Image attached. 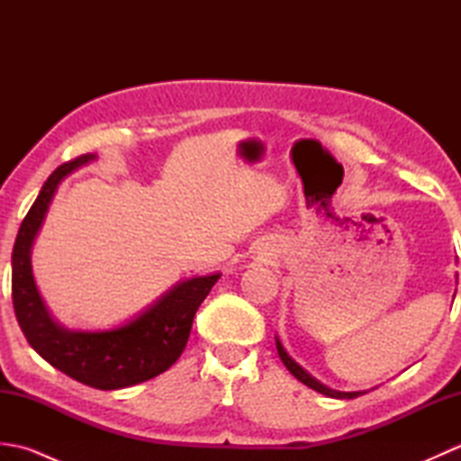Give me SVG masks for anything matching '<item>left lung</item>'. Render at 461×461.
Returning <instances> with one entry per match:
<instances>
[{"instance_id":"left-lung-1","label":"left lung","mask_w":461,"mask_h":461,"mask_svg":"<svg viewBox=\"0 0 461 461\" xmlns=\"http://www.w3.org/2000/svg\"><path fill=\"white\" fill-rule=\"evenodd\" d=\"M454 297H456V295H454ZM276 345H277V355H279L283 365H285L287 370L291 372V375L295 376L297 380H301L305 386H309V388H312V390H317V393L325 394V396H330V398H357V396H360V394H366V390H357V393H340V390H332V388L325 386V384H322V382H319L315 376H311L305 368L299 366L297 362L287 355V350H285V347L281 345V340H279L277 335H276Z\"/></svg>"}]
</instances>
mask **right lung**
<instances>
[{"instance_id": "right-lung-1", "label": "right lung", "mask_w": 461, "mask_h": 461, "mask_svg": "<svg viewBox=\"0 0 461 461\" xmlns=\"http://www.w3.org/2000/svg\"><path fill=\"white\" fill-rule=\"evenodd\" d=\"M96 160L83 154L49 176L17 231L12 253V295L19 327L29 345L67 376L99 390L140 384L168 370L188 342L192 321L221 273L182 279L119 327L73 330L59 322L37 289L32 249L57 188L68 174Z\"/></svg>"}]
</instances>
